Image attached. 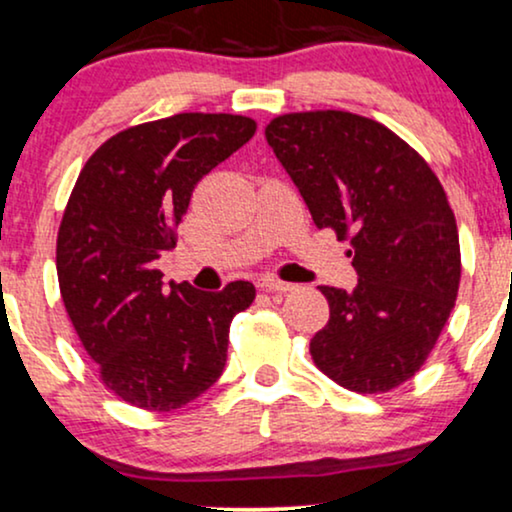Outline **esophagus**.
<instances>
[{
  "mask_svg": "<svg viewBox=\"0 0 512 512\" xmlns=\"http://www.w3.org/2000/svg\"><path fill=\"white\" fill-rule=\"evenodd\" d=\"M258 287L263 289V292H292L294 285H289V282H282L277 280V277H261L258 280Z\"/></svg>",
  "mask_w": 512,
  "mask_h": 512,
  "instance_id": "34e87169",
  "label": "esophagus"
}]
</instances>
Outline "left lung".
<instances>
[{
  "instance_id": "1",
  "label": "left lung",
  "mask_w": 512,
  "mask_h": 512,
  "mask_svg": "<svg viewBox=\"0 0 512 512\" xmlns=\"http://www.w3.org/2000/svg\"><path fill=\"white\" fill-rule=\"evenodd\" d=\"M266 140L313 223L349 239L358 285L320 287L330 320L311 339L315 365L339 387L384 394L425 365L460 285L458 227L427 161L372 118L285 113Z\"/></svg>"
}]
</instances>
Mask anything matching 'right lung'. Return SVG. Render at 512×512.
I'll return each mask as SVG.
<instances>
[{"mask_svg":"<svg viewBox=\"0 0 512 512\" xmlns=\"http://www.w3.org/2000/svg\"><path fill=\"white\" fill-rule=\"evenodd\" d=\"M254 132V118L178 113L109 137L80 170L56 237L61 299L106 389L130 406L182 408L223 375L254 285L163 287L154 261L175 249L197 182Z\"/></svg>","mask_w":512,"mask_h":512,"instance_id":"add662e5","label":"right lung"}]
</instances>
